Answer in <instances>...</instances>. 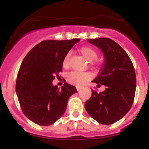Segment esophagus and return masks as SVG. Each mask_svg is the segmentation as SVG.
I'll return each mask as SVG.
<instances>
[{"label":"esophagus","instance_id":"1","mask_svg":"<svg viewBox=\"0 0 149 149\" xmlns=\"http://www.w3.org/2000/svg\"><path fill=\"white\" fill-rule=\"evenodd\" d=\"M76 89H77V91H79V90L81 89V87L80 86H76Z\"/></svg>","mask_w":149,"mask_h":149}]
</instances>
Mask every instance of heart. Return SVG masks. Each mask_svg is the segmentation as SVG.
I'll return each mask as SVG.
<instances>
[{
	"label": "heart",
	"instance_id": "heart-1",
	"mask_svg": "<svg viewBox=\"0 0 149 149\" xmlns=\"http://www.w3.org/2000/svg\"><path fill=\"white\" fill-rule=\"evenodd\" d=\"M79 52L81 55L88 61H93L97 58V52L93 47L90 46L82 47L79 49ZM68 58L69 54H67L64 58L63 61V68H68ZM91 78V74L88 72H79V71H72L68 74L67 79L68 82L73 85L79 86L84 85Z\"/></svg>",
	"mask_w": 149,
	"mask_h": 149
}]
</instances>
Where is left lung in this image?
<instances>
[{
    "label": "left lung",
    "instance_id": "obj_1",
    "mask_svg": "<svg viewBox=\"0 0 149 149\" xmlns=\"http://www.w3.org/2000/svg\"><path fill=\"white\" fill-rule=\"evenodd\" d=\"M87 42L100 48L104 57L102 68L92 82L104 85L106 88L100 93L92 91L85 109L98 123L113 124L133 105L136 88L134 67L125 51L111 39H88Z\"/></svg>",
    "mask_w": 149,
    "mask_h": 149
}]
</instances>
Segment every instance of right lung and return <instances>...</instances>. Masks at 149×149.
<instances>
[{
  "label": "right lung",
  "mask_w": 149,
  "mask_h": 149,
  "mask_svg": "<svg viewBox=\"0 0 149 149\" xmlns=\"http://www.w3.org/2000/svg\"><path fill=\"white\" fill-rule=\"evenodd\" d=\"M80 41L45 40L34 46L24 58L17 75L16 92L22 112L42 126L53 124L65 112L68 99L77 92L67 83L58 88L52 82L63 70V61L72 47Z\"/></svg>",
  "instance_id": "obj_1"
}]
</instances>
